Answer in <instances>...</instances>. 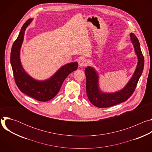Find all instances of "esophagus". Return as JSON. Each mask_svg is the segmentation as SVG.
<instances>
[{"mask_svg": "<svg viewBox=\"0 0 152 152\" xmlns=\"http://www.w3.org/2000/svg\"><path fill=\"white\" fill-rule=\"evenodd\" d=\"M88 62L87 60L85 59H82L80 60L79 61V66L81 67H83V66H86L87 65Z\"/></svg>", "mask_w": 152, "mask_h": 152, "instance_id": "34e87169", "label": "esophagus"}]
</instances>
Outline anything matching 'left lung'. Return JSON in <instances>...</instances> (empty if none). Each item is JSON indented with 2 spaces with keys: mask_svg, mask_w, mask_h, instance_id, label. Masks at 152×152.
I'll list each match as a JSON object with an SVG mask.
<instances>
[{
  "mask_svg": "<svg viewBox=\"0 0 152 152\" xmlns=\"http://www.w3.org/2000/svg\"><path fill=\"white\" fill-rule=\"evenodd\" d=\"M130 37L138 56V62L132 77L121 90L113 93L102 92L99 88V76L94 69L87 67L85 69L86 94L90 102L98 107H108L124 102L132 95L136 88L143 71L144 59L137 37L133 33L130 34Z\"/></svg>",
  "mask_w": 152,
  "mask_h": 152,
  "instance_id": "left-lung-1",
  "label": "left lung"
}]
</instances>
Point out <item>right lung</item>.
<instances>
[{
	"instance_id": "add662e5",
	"label": "right lung",
	"mask_w": 152,
	"mask_h": 152,
	"mask_svg": "<svg viewBox=\"0 0 152 152\" xmlns=\"http://www.w3.org/2000/svg\"><path fill=\"white\" fill-rule=\"evenodd\" d=\"M32 20L29 18L24 23L18 37L13 43L11 52V64L15 82L19 90L38 101L46 102L52 99L58 94L64 80L70 73L77 69L78 64L77 62H73L66 64L50 78L42 81L34 79L28 75L21 64L20 51L25 30Z\"/></svg>"
}]
</instances>
